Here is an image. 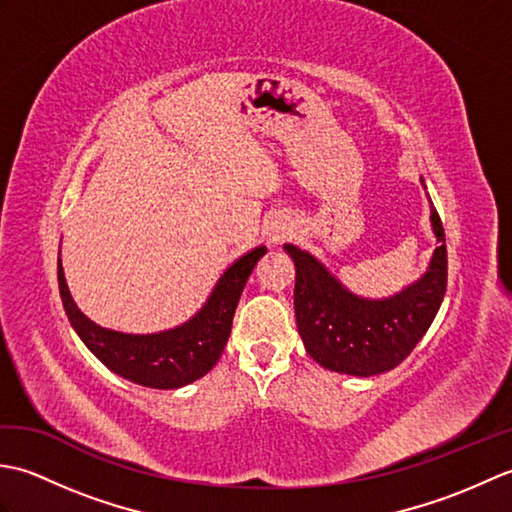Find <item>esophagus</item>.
Segmentation results:
<instances>
[{
  "label": "esophagus",
  "mask_w": 512,
  "mask_h": 512,
  "mask_svg": "<svg viewBox=\"0 0 512 512\" xmlns=\"http://www.w3.org/2000/svg\"><path fill=\"white\" fill-rule=\"evenodd\" d=\"M292 235V222L286 220V217H275V220H270V224L266 226V237L268 242L279 244L284 242Z\"/></svg>",
  "instance_id": "34e87169"
}]
</instances>
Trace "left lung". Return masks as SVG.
Instances as JSON below:
<instances>
[{
  "mask_svg": "<svg viewBox=\"0 0 512 512\" xmlns=\"http://www.w3.org/2000/svg\"><path fill=\"white\" fill-rule=\"evenodd\" d=\"M420 182L424 187L422 178ZM429 209L438 248L427 270L396 295L383 299L356 295L308 250L284 244L295 262L297 330L306 352L321 367L361 378L385 374L405 361L429 330L447 292L444 228L431 198Z\"/></svg>",
  "mask_w": 512,
  "mask_h": 512,
  "instance_id": "8db88e82",
  "label": "left lung"
}]
</instances>
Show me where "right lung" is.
I'll use <instances>...</instances> for the list:
<instances>
[{
  "instance_id": "1",
  "label": "right lung",
  "mask_w": 512,
  "mask_h": 512,
  "mask_svg": "<svg viewBox=\"0 0 512 512\" xmlns=\"http://www.w3.org/2000/svg\"><path fill=\"white\" fill-rule=\"evenodd\" d=\"M266 246H255L228 266L204 306L176 328L129 334L103 328L76 306L59 259V292L70 325L85 347L125 380L151 389H178L209 374L231 336L233 314Z\"/></svg>"
}]
</instances>
